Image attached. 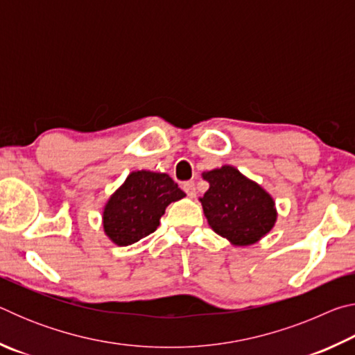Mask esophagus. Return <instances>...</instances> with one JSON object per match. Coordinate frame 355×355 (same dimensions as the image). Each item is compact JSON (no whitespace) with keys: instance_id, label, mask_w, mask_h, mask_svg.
<instances>
[{"instance_id":"1","label":"esophagus","mask_w":355,"mask_h":355,"mask_svg":"<svg viewBox=\"0 0 355 355\" xmlns=\"http://www.w3.org/2000/svg\"><path fill=\"white\" fill-rule=\"evenodd\" d=\"M183 191L186 192V194H188V197H191V199H194V197L197 196L194 182H186V183L183 184Z\"/></svg>"}]
</instances>
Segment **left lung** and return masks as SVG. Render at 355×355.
I'll return each mask as SVG.
<instances>
[{"label": "left lung", "instance_id": "1", "mask_svg": "<svg viewBox=\"0 0 355 355\" xmlns=\"http://www.w3.org/2000/svg\"><path fill=\"white\" fill-rule=\"evenodd\" d=\"M202 178L209 183V188L199 200L214 233L232 245L245 248L272 230L277 208L263 186L230 164L203 172Z\"/></svg>", "mask_w": 355, "mask_h": 355}]
</instances>
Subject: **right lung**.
Masks as SVG:
<instances>
[{
	"label": "right lung",
	"mask_w": 355,
	"mask_h": 355,
	"mask_svg": "<svg viewBox=\"0 0 355 355\" xmlns=\"http://www.w3.org/2000/svg\"><path fill=\"white\" fill-rule=\"evenodd\" d=\"M184 196L167 173L130 172L101 211L105 235L120 248L135 244L153 233L166 208Z\"/></svg>",
	"instance_id": "obj_1"
}]
</instances>
